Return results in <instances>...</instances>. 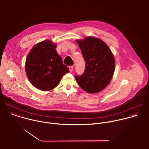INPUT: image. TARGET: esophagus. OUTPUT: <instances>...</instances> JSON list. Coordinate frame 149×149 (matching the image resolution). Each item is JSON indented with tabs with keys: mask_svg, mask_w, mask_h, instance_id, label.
<instances>
[{
	"mask_svg": "<svg viewBox=\"0 0 149 149\" xmlns=\"http://www.w3.org/2000/svg\"><path fill=\"white\" fill-rule=\"evenodd\" d=\"M73 69H74V67H73V66H70V67H69V70H70V72L72 71H73Z\"/></svg>",
	"mask_w": 149,
	"mask_h": 149,
	"instance_id": "obj_1",
	"label": "esophagus"
}]
</instances>
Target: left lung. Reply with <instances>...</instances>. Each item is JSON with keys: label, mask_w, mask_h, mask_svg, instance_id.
<instances>
[{"label": "left lung", "mask_w": 149, "mask_h": 149, "mask_svg": "<svg viewBox=\"0 0 149 149\" xmlns=\"http://www.w3.org/2000/svg\"><path fill=\"white\" fill-rule=\"evenodd\" d=\"M86 62L82 75L75 78L79 86L88 93H97L107 87L113 78L115 59L110 49L99 38L88 36L77 40Z\"/></svg>", "instance_id": "obj_1"}]
</instances>
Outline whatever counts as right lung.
Returning <instances> with one entry per match:
<instances>
[{
  "label": "right lung",
  "mask_w": 149,
  "mask_h": 149,
  "mask_svg": "<svg viewBox=\"0 0 149 149\" xmlns=\"http://www.w3.org/2000/svg\"><path fill=\"white\" fill-rule=\"evenodd\" d=\"M56 45L49 40L36 44L27 56L25 71L33 86L42 91H49L59 84L69 68L63 63L55 48Z\"/></svg>",
  "instance_id": "right-lung-1"
}]
</instances>
